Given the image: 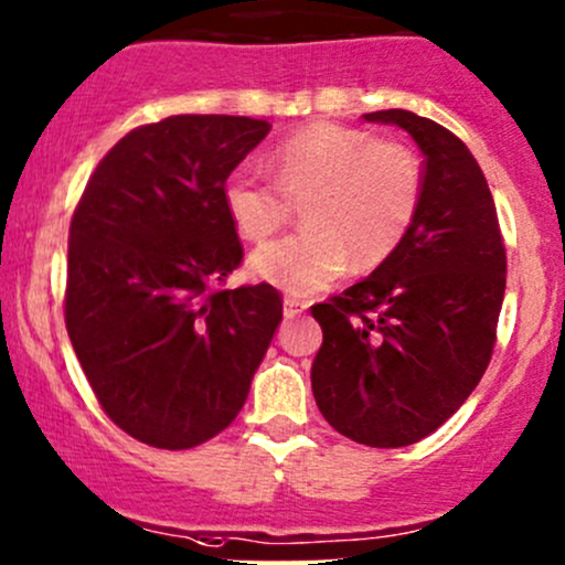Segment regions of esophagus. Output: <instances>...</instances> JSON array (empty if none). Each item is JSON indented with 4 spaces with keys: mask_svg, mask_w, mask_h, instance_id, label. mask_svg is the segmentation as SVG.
I'll list each match as a JSON object with an SVG mask.
<instances>
[{
    "mask_svg": "<svg viewBox=\"0 0 565 565\" xmlns=\"http://www.w3.org/2000/svg\"><path fill=\"white\" fill-rule=\"evenodd\" d=\"M306 311H308L306 300H297V297H284V316H287V319H295V316H300Z\"/></svg>",
    "mask_w": 565,
    "mask_h": 565,
    "instance_id": "34e87169",
    "label": "esophagus"
}]
</instances>
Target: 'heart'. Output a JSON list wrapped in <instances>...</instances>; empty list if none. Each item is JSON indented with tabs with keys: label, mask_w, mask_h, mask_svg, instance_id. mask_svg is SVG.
Returning a JSON list of instances; mask_svg holds the SVG:
<instances>
[{
	"label": "heart",
	"mask_w": 565,
	"mask_h": 565,
	"mask_svg": "<svg viewBox=\"0 0 565 565\" xmlns=\"http://www.w3.org/2000/svg\"><path fill=\"white\" fill-rule=\"evenodd\" d=\"M276 182L238 166L225 182L235 231L265 244L302 206L306 233L254 252L249 270L292 295L330 287L349 268L367 270L402 244L420 201V173L405 147L359 128L319 126L289 136L270 154Z\"/></svg>",
	"instance_id": "b5f03b06"
}]
</instances>
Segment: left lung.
I'll return each instance as SVG.
<instances>
[{"mask_svg":"<svg viewBox=\"0 0 565 565\" xmlns=\"http://www.w3.org/2000/svg\"><path fill=\"white\" fill-rule=\"evenodd\" d=\"M364 120L413 136L420 201L402 244L364 281L311 308L324 332L311 386L343 437L405 448L439 429L486 373L507 254L491 190L458 136L407 109Z\"/></svg>","mask_w":565,"mask_h":565,"instance_id":"8db88e82","label":"left lung"}]
</instances>
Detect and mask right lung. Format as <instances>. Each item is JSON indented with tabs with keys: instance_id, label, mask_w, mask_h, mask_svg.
<instances>
[{
	"instance_id": "right-lung-1",
	"label": "right lung",
	"mask_w": 565,
	"mask_h": 565,
	"mask_svg": "<svg viewBox=\"0 0 565 565\" xmlns=\"http://www.w3.org/2000/svg\"><path fill=\"white\" fill-rule=\"evenodd\" d=\"M268 134L233 115L136 128L72 216L66 332L104 413L152 448L227 429L281 324L270 284L220 289L241 263L222 192Z\"/></svg>"
}]
</instances>
